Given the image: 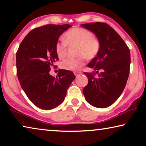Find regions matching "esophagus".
I'll return each mask as SVG.
<instances>
[{
	"mask_svg": "<svg viewBox=\"0 0 146 146\" xmlns=\"http://www.w3.org/2000/svg\"><path fill=\"white\" fill-rule=\"evenodd\" d=\"M82 74V73L81 72H79V71L75 72H74V74H75V76H76V77L78 76H80V75H81Z\"/></svg>",
	"mask_w": 146,
	"mask_h": 146,
	"instance_id": "34e87169",
	"label": "esophagus"
}]
</instances>
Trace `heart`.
Masks as SVG:
<instances>
[{"mask_svg":"<svg viewBox=\"0 0 146 146\" xmlns=\"http://www.w3.org/2000/svg\"><path fill=\"white\" fill-rule=\"evenodd\" d=\"M64 41L58 42L55 46V51L59 58H64L66 55L67 44L78 45L77 58H67L61 64L63 69L71 71L80 70L85 64L86 58L92 60L96 56L100 50V42L88 30L76 27L69 30L63 36Z\"/></svg>","mask_w":146,"mask_h":146,"instance_id":"b5f03b06","label":"heart"}]
</instances>
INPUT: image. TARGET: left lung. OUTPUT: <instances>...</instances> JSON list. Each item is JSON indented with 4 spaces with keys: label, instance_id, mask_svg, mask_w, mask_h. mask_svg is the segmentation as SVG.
I'll return each instance as SVG.
<instances>
[{
    "label": "left lung",
    "instance_id": "left-lung-1",
    "mask_svg": "<svg viewBox=\"0 0 146 146\" xmlns=\"http://www.w3.org/2000/svg\"><path fill=\"white\" fill-rule=\"evenodd\" d=\"M100 42V50L88 67L96 71L84 72L88 84L83 89L85 99L93 106L105 108L118 99L126 84L130 66V52L120 36L104 23L83 24ZM100 70L97 78L94 74Z\"/></svg>",
    "mask_w": 146,
    "mask_h": 146
}]
</instances>
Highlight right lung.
Listing matches in <instances>:
<instances>
[{
    "mask_svg": "<svg viewBox=\"0 0 146 146\" xmlns=\"http://www.w3.org/2000/svg\"><path fill=\"white\" fill-rule=\"evenodd\" d=\"M70 25H47L26 36L16 54L17 76L22 88L35 106L51 110L62 102L67 89L75 79L72 72L60 70L56 77L50 74V67L58 60L55 46Z\"/></svg>",
    "mask_w": 146,
    "mask_h": 146,
    "instance_id": "right-lung-1",
    "label": "right lung"
}]
</instances>
